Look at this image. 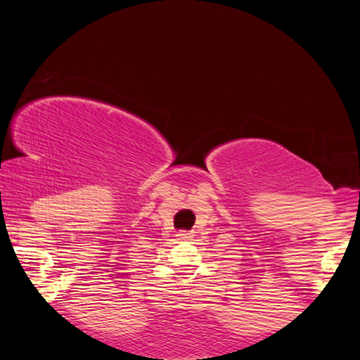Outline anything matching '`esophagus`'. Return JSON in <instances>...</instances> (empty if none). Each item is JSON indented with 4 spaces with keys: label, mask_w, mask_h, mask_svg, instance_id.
<instances>
[{
    "label": "esophagus",
    "mask_w": 360,
    "mask_h": 360,
    "mask_svg": "<svg viewBox=\"0 0 360 360\" xmlns=\"http://www.w3.org/2000/svg\"><path fill=\"white\" fill-rule=\"evenodd\" d=\"M176 236H179L180 239H191L193 238V233H191V231H180Z\"/></svg>",
    "instance_id": "34e87169"
}]
</instances>
